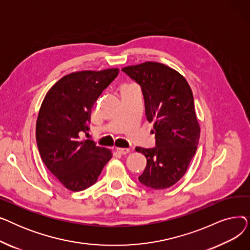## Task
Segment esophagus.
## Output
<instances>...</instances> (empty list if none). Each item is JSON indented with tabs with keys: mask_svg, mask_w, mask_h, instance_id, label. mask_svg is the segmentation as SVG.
I'll return each mask as SVG.
<instances>
[{
	"mask_svg": "<svg viewBox=\"0 0 250 250\" xmlns=\"http://www.w3.org/2000/svg\"><path fill=\"white\" fill-rule=\"evenodd\" d=\"M116 152L122 154V155H126L127 153L130 152V150L129 149H125V148H116Z\"/></svg>",
	"mask_w": 250,
	"mask_h": 250,
	"instance_id": "esophagus-1",
	"label": "esophagus"
}]
</instances>
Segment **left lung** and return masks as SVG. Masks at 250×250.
Returning <instances> with one entry per match:
<instances>
[{
    "mask_svg": "<svg viewBox=\"0 0 250 250\" xmlns=\"http://www.w3.org/2000/svg\"><path fill=\"white\" fill-rule=\"evenodd\" d=\"M122 71L140 85L146 117L154 123L155 147L136 148L147 159L139 180L150 188H168L185 175L199 145L191 89L185 77L160 62H147Z\"/></svg>",
    "mask_w": 250,
    "mask_h": 250,
    "instance_id": "8db88e82",
    "label": "left lung"
}]
</instances>
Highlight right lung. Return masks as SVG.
Segmentation results:
<instances>
[{
	"label": "right lung",
	"instance_id": "obj_1",
	"mask_svg": "<svg viewBox=\"0 0 250 250\" xmlns=\"http://www.w3.org/2000/svg\"><path fill=\"white\" fill-rule=\"evenodd\" d=\"M117 75L118 69L69 74L50 88L39 109V154L49 171L70 190L93 186L111 158L110 151L81 137L90 129L94 103Z\"/></svg>",
	"mask_w": 250,
	"mask_h": 250
}]
</instances>
